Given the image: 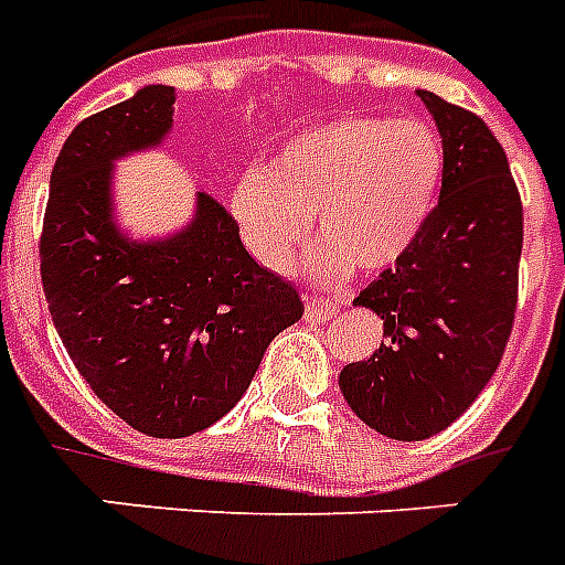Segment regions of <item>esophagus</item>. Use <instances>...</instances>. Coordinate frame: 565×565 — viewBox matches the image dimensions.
Returning a JSON list of instances; mask_svg holds the SVG:
<instances>
[{
  "label": "esophagus",
  "instance_id": "obj_1",
  "mask_svg": "<svg viewBox=\"0 0 565 565\" xmlns=\"http://www.w3.org/2000/svg\"><path fill=\"white\" fill-rule=\"evenodd\" d=\"M337 308H340V305H334V301L328 299H308V305H305V319H308V322H328V319L337 313Z\"/></svg>",
  "mask_w": 565,
  "mask_h": 565
}]
</instances>
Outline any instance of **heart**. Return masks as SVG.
<instances>
[{
  "instance_id": "heart-1",
  "label": "heart",
  "mask_w": 565,
  "mask_h": 565,
  "mask_svg": "<svg viewBox=\"0 0 565 565\" xmlns=\"http://www.w3.org/2000/svg\"><path fill=\"white\" fill-rule=\"evenodd\" d=\"M443 143L422 119L340 117L290 137L266 172L231 190V216L264 266L284 273L317 216L319 278L386 269L428 225L443 184Z\"/></svg>"
}]
</instances>
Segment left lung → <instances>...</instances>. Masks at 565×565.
Segmentation results:
<instances>
[{
    "instance_id": "left-lung-1",
    "label": "left lung",
    "mask_w": 565,
    "mask_h": 565,
    "mask_svg": "<svg viewBox=\"0 0 565 565\" xmlns=\"http://www.w3.org/2000/svg\"><path fill=\"white\" fill-rule=\"evenodd\" d=\"M443 137V190L411 252L354 299L384 319L372 358L340 372L370 428L416 443L446 430L499 370L516 317L522 202L487 122L416 90Z\"/></svg>"
}]
</instances>
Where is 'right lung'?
<instances>
[{
    "instance_id": "add662e5",
    "label": "right lung",
    "mask_w": 565,
    "mask_h": 565,
    "mask_svg": "<svg viewBox=\"0 0 565 565\" xmlns=\"http://www.w3.org/2000/svg\"><path fill=\"white\" fill-rule=\"evenodd\" d=\"M172 105L175 87L146 84L78 122L49 179L40 237L49 313L75 370L119 419L161 439L222 419L305 310L207 193L167 237L137 239L119 225L114 167L167 140Z\"/></svg>"
}]
</instances>
